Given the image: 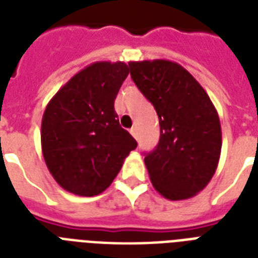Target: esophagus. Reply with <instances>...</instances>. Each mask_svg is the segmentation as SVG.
<instances>
[{
	"label": "esophagus",
	"instance_id": "34e87169",
	"mask_svg": "<svg viewBox=\"0 0 258 258\" xmlns=\"http://www.w3.org/2000/svg\"><path fill=\"white\" fill-rule=\"evenodd\" d=\"M130 133H131V135H133V137L137 139V138H138V128H137V127H133V128L130 130Z\"/></svg>",
	"mask_w": 258,
	"mask_h": 258
}]
</instances>
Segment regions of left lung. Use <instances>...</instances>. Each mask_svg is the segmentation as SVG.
<instances>
[{"label":"left lung","instance_id":"1","mask_svg":"<svg viewBox=\"0 0 258 258\" xmlns=\"http://www.w3.org/2000/svg\"><path fill=\"white\" fill-rule=\"evenodd\" d=\"M128 66L159 117V143L145 158L151 183L170 201L191 198L206 187L220 161L222 133L216 107L176 62L145 60Z\"/></svg>","mask_w":258,"mask_h":258}]
</instances>
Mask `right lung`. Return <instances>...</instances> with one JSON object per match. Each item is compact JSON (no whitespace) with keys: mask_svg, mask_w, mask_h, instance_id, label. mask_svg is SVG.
<instances>
[{"mask_svg":"<svg viewBox=\"0 0 258 258\" xmlns=\"http://www.w3.org/2000/svg\"><path fill=\"white\" fill-rule=\"evenodd\" d=\"M125 62L97 61L75 75L46 105L41 149L64 190L97 196L112 183L137 141L121 128L113 103L128 76Z\"/></svg>","mask_w":258,"mask_h":258,"instance_id":"obj_1","label":"right lung"}]
</instances>
